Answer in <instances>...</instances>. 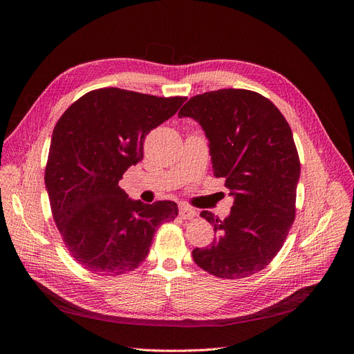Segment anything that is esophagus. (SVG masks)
I'll use <instances>...</instances> for the list:
<instances>
[{
	"instance_id": "1",
	"label": "esophagus",
	"mask_w": 354,
	"mask_h": 354,
	"mask_svg": "<svg viewBox=\"0 0 354 354\" xmlns=\"http://www.w3.org/2000/svg\"><path fill=\"white\" fill-rule=\"evenodd\" d=\"M195 216H196V211L192 207H189V205H181L180 207V217L181 218H192Z\"/></svg>"
}]
</instances>
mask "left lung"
Segmentation results:
<instances>
[{"mask_svg":"<svg viewBox=\"0 0 354 354\" xmlns=\"http://www.w3.org/2000/svg\"><path fill=\"white\" fill-rule=\"evenodd\" d=\"M178 116L205 131L214 176L226 178L234 199L224 220L201 212L217 236L192 257L221 279L259 273L279 252L295 218L299 158L291 127L269 99L239 88L198 94Z\"/></svg>","mask_w":354,"mask_h":354,"instance_id":"obj_1","label":"left lung"}]
</instances>
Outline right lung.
<instances>
[{
	"mask_svg": "<svg viewBox=\"0 0 354 354\" xmlns=\"http://www.w3.org/2000/svg\"><path fill=\"white\" fill-rule=\"evenodd\" d=\"M185 100L99 88L60 116L44 180L63 242L84 269L102 276L137 269L155 230L177 217L176 202L133 201L118 183L143 159L146 136Z\"/></svg>",
	"mask_w": 354,
	"mask_h": 354,
	"instance_id": "obj_1",
	"label": "right lung"
}]
</instances>
